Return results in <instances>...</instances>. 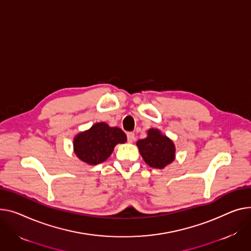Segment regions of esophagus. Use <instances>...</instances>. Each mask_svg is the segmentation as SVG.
I'll return each mask as SVG.
<instances>
[{"label": "esophagus", "mask_w": 251, "mask_h": 251, "mask_svg": "<svg viewBox=\"0 0 251 251\" xmlns=\"http://www.w3.org/2000/svg\"><path fill=\"white\" fill-rule=\"evenodd\" d=\"M127 140L129 143H132L133 141H135V134L133 132H128L127 133Z\"/></svg>", "instance_id": "obj_1"}]
</instances>
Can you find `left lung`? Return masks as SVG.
I'll use <instances>...</instances> for the list:
<instances>
[{"instance_id": "obj_1", "label": "left lung", "mask_w": 251, "mask_h": 251, "mask_svg": "<svg viewBox=\"0 0 251 251\" xmlns=\"http://www.w3.org/2000/svg\"><path fill=\"white\" fill-rule=\"evenodd\" d=\"M136 145L144 161L154 169H163L172 163L176 156L174 142L161 134L158 129H149L147 137L138 140Z\"/></svg>"}]
</instances>
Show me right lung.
Instances as JSON below:
<instances>
[{"instance_id": "add662e5", "label": "right lung", "mask_w": 251, "mask_h": 251, "mask_svg": "<svg viewBox=\"0 0 251 251\" xmlns=\"http://www.w3.org/2000/svg\"><path fill=\"white\" fill-rule=\"evenodd\" d=\"M126 140V134L120 128L100 122L78 133L74 139V150L81 161L95 165L105 161L114 147L118 143H125Z\"/></svg>"}]
</instances>
